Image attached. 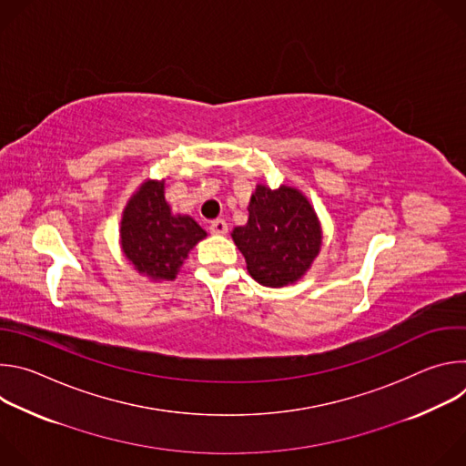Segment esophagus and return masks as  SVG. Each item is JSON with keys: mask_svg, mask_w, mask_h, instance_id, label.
I'll return each mask as SVG.
<instances>
[{"mask_svg": "<svg viewBox=\"0 0 466 466\" xmlns=\"http://www.w3.org/2000/svg\"><path fill=\"white\" fill-rule=\"evenodd\" d=\"M210 232L216 236H225L228 232V225L225 219H216L210 223Z\"/></svg>", "mask_w": 466, "mask_h": 466, "instance_id": "esophagus-1", "label": "esophagus"}]
</instances>
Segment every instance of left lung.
<instances>
[{"instance_id":"8db88e82","label":"left lung","mask_w":466,"mask_h":466,"mask_svg":"<svg viewBox=\"0 0 466 466\" xmlns=\"http://www.w3.org/2000/svg\"><path fill=\"white\" fill-rule=\"evenodd\" d=\"M230 236L245 256L248 275L265 288L299 282L322 245L320 221L309 198L286 184L277 189L258 184L247 223Z\"/></svg>"}]
</instances>
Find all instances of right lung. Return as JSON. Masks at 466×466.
Here are the masks:
<instances>
[{
  "label": "right lung",
  "mask_w": 466,
  "mask_h": 466,
  "mask_svg": "<svg viewBox=\"0 0 466 466\" xmlns=\"http://www.w3.org/2000/svg\"><path fill=\"white\" fill-rule=\"evenodd\" d=\"M164 187V178L144 180L130 195L119 221L123 256L153 282L175 280L189 250L207 238L193 218L171 210Z\"/></svg>",
  "instance_id": "add662e5"
}]
</instances>
